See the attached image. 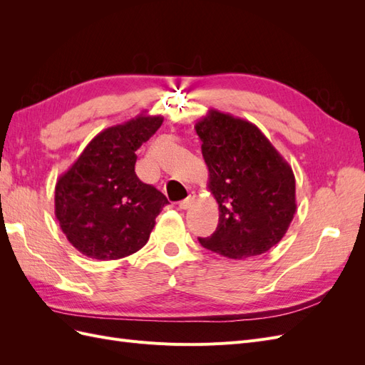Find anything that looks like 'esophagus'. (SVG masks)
I'll return each instance as SVG.
<instances>
[{
    "label": "esophagus",
    "instance_id": "34e87169",
    "mask_svg": "<svg viewBox=\"0 0 365 365\" xmlns=\"http://www.w3.org/2000/svg\"><path fill=\"white\" fill-rule=\"evenodd\" d=\"M195 202V195H189L185 197V200H182L178 205H180V208H182V210H187V208H190L192 207V204Z\"/></svg>",
    "mask_w": 365,
    "mask_h": 365
}]
</instances>
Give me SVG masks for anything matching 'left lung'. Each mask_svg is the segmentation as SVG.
<instances>
[{
	"label": "left lung",
	"instance_id": "8db88e82",
	"mask_svg": "<svg viewBox=\"0 0 365 365\" xmlns=\"http://www.w3.org/2000/svg\"><path fill=\"white\" fill-rule=\"evenodd\" d=\"M208 168L219 224L200 244L230 259L260 256L277 245L295 210V176L271 141L247 120L210 109L195 125Z\"/></svg>",
	"mask_w": 365,
	"mask_h": 365
}]
</instances>
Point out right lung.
<instances>
[{"instance_id":"1","label":"right lung","mask_w":365,"mask_h":365,"mask_svg":"<svg viewBox=\"0 0 365 365\" xmlns=\"http://www.w3.org/2000/svg\"><path fill=\"white\" fill-rule=\"evenodd\" d=\"M163 123L138 115L97 134L54 189V215L70 244L86 257L117 260L146 245L169 201L135 175V150Z\"/></svg>"}]
</instances>
